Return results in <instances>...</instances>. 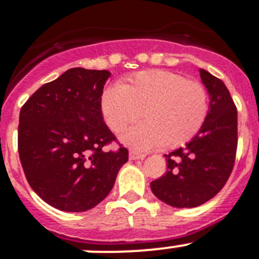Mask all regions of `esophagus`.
Masks as SVG:
<instances>
[{"label":"esophagus","mask_w":259,"mask_h":259,"mask_svg":"<svg viewBox=\"0 0 259 259\" xmlns=\"http://www.w3.org/2000/svg\"><path fill=\"white\" fill-rule=\"evenodd\" d=\"M145 158V154H140L136 151H130V159L131 160H139V159Z\"/></svg>","instance_id":"obj_1"}]
</instances>
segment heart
<instances>
[{
	"label": "heart",
	"mask_w": 259,
	"mask_h": 259,
	"mask_svg": "<svg viewBox=\"0 0 259 259\" xmlns=\"http://www.w3.org/2000/svg\"><path fill=\"white\" fill-rule=\"evenodd\" d=\"M208 110L205 87L168 70L140 72L101 95V111L113 132L123 131L140 117L145 120L120 136L123 144L137 151L182 145L198 134Z\"/></svg>",
	"instance_id": "b5f03b06"
}]
</instances>
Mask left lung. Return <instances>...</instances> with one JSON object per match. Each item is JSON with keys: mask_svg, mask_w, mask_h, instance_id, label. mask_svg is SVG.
I'll return each instance as SVG.
<instances>
[{"mask_svg": "<svg viewBox=\"0 0 259 259\" xmlns=\"http://www.w3.org/2000/svg\"><path fill=\"white\" fill-rule=\"evenodd\" d=\"M209 94L205 122L185 148L165 154L167 172L150 184L159 200L194 208L217 195L232 172L238 148V110L225 83L200 69Z\"/></svg>", "mask_w": 259, "mask_h": 259, "instance_id": "1", "label": "left lung"}]
</instances>
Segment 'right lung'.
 I'll return each instance as SVG.
<instances>
[{
	"label": "right lung",
	"instance_id": "add662e5",
	"mask_svg": "<svg viewBox=\"0 0 259 259\" xmlns=\"http://www.w3.org/2000/svg\"><path fill=\"white\" fill-rule=\"evenodd\" d=\"M108 70L72 68L37 90L21 106L18 150L28 184L64 212L96 207L113 189L128 150L104 122L101 95Z\"/></svg>",
	"mask_w": 259,
	"mask_h": 259
}]
</instances>
